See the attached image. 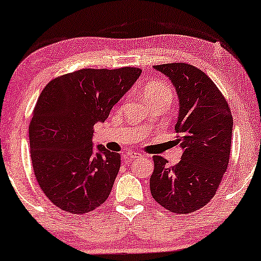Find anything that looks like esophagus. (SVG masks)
Here are the masks:
<instances>
[{
  "mask_svg": "<svg viewBox=\"0 0 261 261\" xmlns=\"http://www.w3.org/2000/svg\"><path fill=\"white\" fill-rule=\"evenodd\" d=\"M136 157H139V152L130 151V152H126V155H125L126 160H134V159H136Z\"/></svg>",
  "mask_w": 261,
  "mask_h": 261,
  "instance_id": "34e87169",
  "label": "esophagus"
}]
</instances>
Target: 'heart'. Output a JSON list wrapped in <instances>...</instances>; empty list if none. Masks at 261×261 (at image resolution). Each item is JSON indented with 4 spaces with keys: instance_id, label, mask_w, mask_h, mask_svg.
<instances>
[{
    "instance_id": "heart-1",
    "label": "heart",
    "mask_w": 261,
    "mask_h": 261,
    "mask_svg": "<svg viewBox=\"0 0 261 261\" xmlns=\"http://www.w3.org/2000/svg\"><path fill=\"white\" fill-rule=\"evenodd\" d=\"M143 93L149 104L160 100H167L171 104V101L174 100V90L169 84L163 82H151L146 84Z\"/></svg>"
}]
</instances>
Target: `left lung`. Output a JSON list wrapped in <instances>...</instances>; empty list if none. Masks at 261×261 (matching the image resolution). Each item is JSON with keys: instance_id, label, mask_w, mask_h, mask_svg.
I'll use <instances>...</instances> for the list:
<instances>
[{"instance_id": "1", "label": "left lung", "mask_w": 261, "mask_h": 261, "mask_svg": "<svg viewBox=\"0 0 261 261\" xmlns=\"http://www.w3.org/2000/svg\"><path fill=\"white\" fill-rule=\"evenodd\" d=\"M153 68L171 80L178 94L175 130L183 153L174 167H168L162 156L152 157L150 192L169 212L189 214L214 197L228 167L232 112L221 91L200 68L186 62Z\"/></svg>"}]
</instances>
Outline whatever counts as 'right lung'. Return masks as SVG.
Listing matches in <instances>:
<instances>
[{
	"mask_svg": "<svg viewBox=\"0 0 261 261\" xmlns=\"http://www.w3.org/2000/svg\"><path fill=\"white\" fill-rule=\"evenodd\" d=\"M137 67L83 68L47 84L33 110L29 145L36 181L50 202L71 214L92 212L108 200L120 155L98 145L94 124L141 75Z\"/></svg>",
	"mask_w": 261,
	"mask_h": 261,
	"instance_id": "add662e5",
	"label": "right lung"
}]
</instances>
